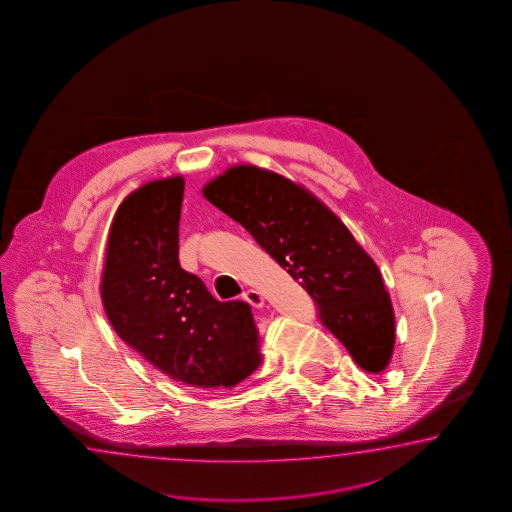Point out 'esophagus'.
Listing matches in <instances>:
<instances>
[{
	"label": "esophagus",
	"mask_w": 512,
	"mask_h": 512,
	"mask_svg": "<svg viewBox=\"0 0 512 512\" xmlns=\"http://www.w3.org/2000/svg\"><path fill=\"white\" fill-rule=\"evenodd\" d=\"M243 300L249 301L252 307H263V305H265L263 296H261L260 292L254 291V289L243 292Z\"/></svg>",
	"instance_id": "esophagus-1"
}]
</instances>
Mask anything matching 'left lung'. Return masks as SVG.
Here are the masks:
<instances>
[{
	"mask_svg": "<svg viewBox=\"0 0 512 512\" xmlns=\"http://www.w3.org/2000/svg\"><path fill=\"white\" fill-rule=\"evenodd\" d=\"M292 280L363 371L381 372L394 347V311L378 265L334 212L303 185L254 165H234L203 187Z\"/></svg>",
	"mask_w": 512,
	"mask_h": 512,
	"instance_id": "left-lung-1",
	"label": "left lung"
}]
</instances>
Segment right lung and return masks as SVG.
I'll use <instances>...</instances> for the list:
<instances>
[{
	"mask_svg": "<svg viewBox=\"0 0 512 512\" xmlns=\"http://www.w3.org/2000/svg\"><path fill=\"white\" fill-rule=\"evenodd\" d=\"M185 181H149L112 220L101 301L114 331L172 380L234 387L260 367L251 305L218 301L181 269L178 229Z\"/></svg>",
	"mask_w": 512,
	"mask_h": 512,
	"instance_id": "right-lung-1",
	"label": "right lung"
}]
</instances>
